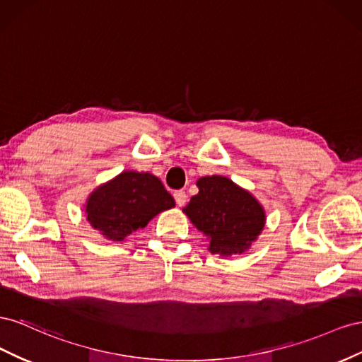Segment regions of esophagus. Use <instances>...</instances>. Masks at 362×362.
I'll return each instance as SVG.
<instances>
[{"instance_id":"34e87169","label":"esophagus","mask_w":362,"mask_h":362,"mask_svg":"<svg viewBox=\"0 0 362 362\" xmlns=\"http://www.w3.org/2000/svg\"><path fill=\"white\" fill-rule=\"evenodd\" d=\"M174 199H175V203H177V206H185V203L188 202V194L185 191H175L174 192Z\"/></svg>"}]
</instances>
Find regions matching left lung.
I'll use <instances>...</instances> for the list:
<instances>
[{
	"label": "left lung",
	"mask_w": 362,
	"mask_h": 362,
	"mask_svg": "<svg viewBox=\"0 0 362 362\" xmlns=\"http://www.w3.org/2000/svg\"><path fill=\"white\" fill-rule=\"evenodd\" d=\"M199 194L183 209L209 243V252L223 256L249 249L265 224L262 206L250 192L227 177L211 175L197 182Z\"/></svg>",
	"instance_id": "1"
}]
</instances>
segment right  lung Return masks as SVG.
<instances>
[{
	"mask_svg": "<svg viewBox=\"0 0 362 362\" xmlns=\"http://www.w3.org/2000/svg\"><path fill=\"white\" fill-rule=\"evenodd\" d=\"M175 203L162 182L150 173L124 171L90 194L88 221L107 240L122 241Z\"/></svg>",
	"mask_w": 362,
	"mask_h": 362,
	"instance_id": "add662e5",
	"label": "right lung"
}]
</instances>
